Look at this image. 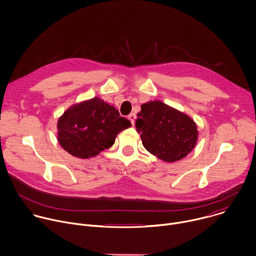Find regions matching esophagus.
<instances>
[{
    "instance_id": "obj_1",
    "label": "esophagus",
    "mask_w": 256,
    "mask_h": 256,
    "mask_svg": "<svg viewBox=\"0 0 256 256\" xmlns=\"http://www.w3.org/2000/svg\"><path fill=\"white\" fill-rule=\"evenodd\" d=\"M128 120L132 124H134V120H136V114H130V116H128Z\"/></svg>"
}]
</instances>
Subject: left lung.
<instances>
[{
  "mask_svg": "<svg viewBox=\"0 0 256 256\" xmlns=\"http://www.w3.org/2000/svg\"><path fill=\"white\" fill-rule=\"evenodd\" d=\"M140 107L136 128L146 150L165 162L178 161L194 150L198 132L188 116L157 100Z\"/></svg>",
  "mask_w": 256,
  "mask_h": 256,
  "instance_id": "left-lung-1",
  "label": "left lung"
}]
</instances>
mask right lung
<instances>
[{"label":"right lung","mask_w":256,"mask_h":256,"mask_svg":"<svg viewBox=\"0 0 256 256\" xmlns=\"http://www.w3.org/2000/svg\"><path fill=\"white\" fill-rule=\"evenodd\" d=\"M130 120L98 97L68 108L58 120V140L70 155L88 159L114 144Z\"/></svg>","instance_id":"obj_1"}]
</instances>
